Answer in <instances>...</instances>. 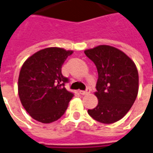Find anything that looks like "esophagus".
Wrapping results in <instances>:
<instances>
[{
    "label": "esophagus",
    "instance_id": "34e87169",
    "mask_svg": "<svg viewBox=\"0 0 153 153\" xmlns=\"http://www.w3.org/2000/svg\"><path fill=\"white\" fill-rule=\"evenodd\" d=\"M90 91H91V89H90V88H87L86 89V90H79V94H82V95H85V94H88L90 93Z\"/></svg>",
    "mask_w": 153,
    "mask_h": 153
}]
</instances>
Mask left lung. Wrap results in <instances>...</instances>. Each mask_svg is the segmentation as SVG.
<instances>
[{
    "label": "left lung",
    "instance_id": "left-lung-1",
    "mask_svg": "<svg viewBox=\"0 0 153 153\" xmlns=\"http://www.w3.org/2000/svg\"><path fill=\"white\" fill-rule=\"evenodd\" d=\"M98 72V105L88 113L105 124L119 121L128 112L138 93V72L134 62L121 50L110 45H98L85 50Z\"/></svg>",
    "mask_w": 153,
    "mask_h": 153
}]
</instances>
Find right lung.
<instances>
[{
    "label": "right lung",
    "instance_id": "obj_1",
    "mask_svg": "<svg viewBox=\"0 0 153 153\" xmlns=\"http://www.w3.org/2000/svg\"><path fill=\"white\" fill-rule=\"evenodd\" d=\"M73 51L50 47L30 56L21 68L18 80L19 97L25 110L33 120L50 123L64 115L74 94L64 87L68 78L61 68Z\"/></svg>",
    "mask_w": 153,
    "mask_h": 153
}]
</instances>
